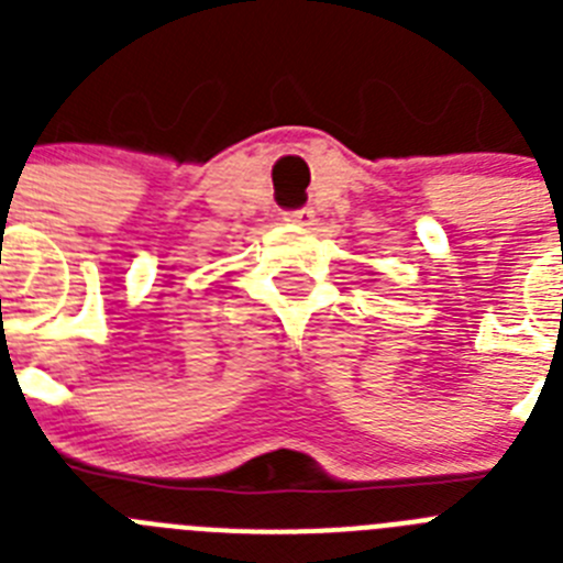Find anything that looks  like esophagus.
I'll return each instance as SVG.
<instances>
[{"label": "esophagus", "mask_w": 563, "mask_h": 563, "mask_svg": "<svg viewBox=\"0 0 563 563\" xmlns=\"http://www.w3.org/2000/svg\"><path fill=\"white\" fill-rule=\"evenodd\" d=\"M285 222H290V225H316V211L312 208H296V211H285Z\"/></svg>", "instance_id": "esophagus-1"}]
</instances>
